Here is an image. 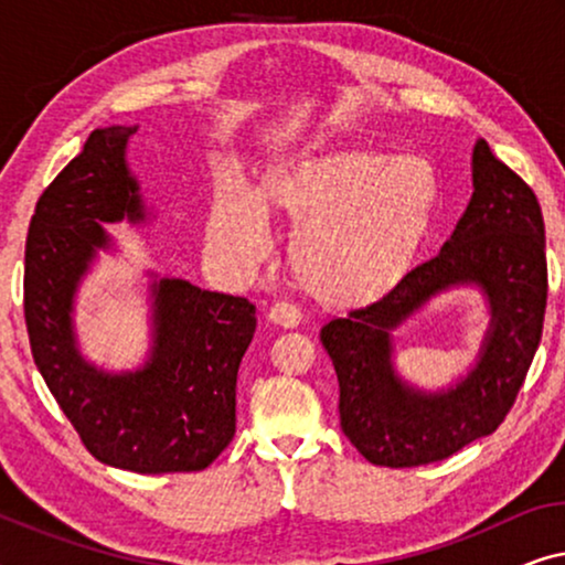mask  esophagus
I'll use <instances>...</instances> for the list:
<instances>
[{"label": "esophagus", "mask_w": 565, "mask_h": 565, "mask_svg": "<svg viewBox=\"0 0 565 565\" xmlns=\"http://www.w3.org/2000/svg\"><path fill=\"white\" fill-rule=\"evenodd\" d=\"M269 321L277 323V327H285V329H292L300 323V311L292 303H275L269 308Z\"/></svg>", "instance_id": "obj_1"}]
</instances>
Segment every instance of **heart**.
<instances>
[{"label": "heart", "instance_id": "obj_1", "mask_svg": "<svg viewBox=\"0 0 565 565\" xmlns=\"http://www.w3.org/2000/svg\"><path fill=\"white\" fill-rule=\"evenodd\" d=\"M437 200L431 167L416 157L329 151L273 169L254 192L262 213L296 226L290 269L331 306L383 298L404 280L427 238ZM236 180H223L207 211V249L249 273L267 254L262 215Z\"/></svg>", "mask_w": 565, "mask_h": 565}]
</instances>
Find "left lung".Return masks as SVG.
<instances>
[{
	"mask_svg": "<svg viewBox=\"0 0 565 565\" xmlns=\"http://www.w3.org/2000/svg\"><path fill=\"white\" fill-rule=\"evenodd\" d=\"M476 284L492 321L475 370L443 392H419L392 367L390 331L429 297ZM547 262L543 211L530 184L473 146V198L443 252L388 296L321 329L334 362L342 431L373 466L414 468L489 437L514 406L543 337Z\"/></svg>",
	"mask_w": 565,
	"mask_h": 565,
	"instance_id": "left-lung-1",
	"label": "left lung"
}]
</instances>
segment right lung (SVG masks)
<instances>
[{"instance_id": "add662e5", "label": "right lung", "mask_w": 565, "mask_h": 565, "mask_svg": "<svg viewBox=\"0 0 565 565\" xmlns=\"http://www.w3.org/2000/svg\"><path fill=\"white\" fill-rule=\"evenodd\" d=\"M138 126L92 130L79 157L38 200L25 242V323L38 370L99 462L134 473H192L236 431V375L257 316L246 298L180 277L151 282V352L138 370L105 373L82 358L74 296L103 223H141L146 207L126 161Z\"/></svg>"}]
</instances>
